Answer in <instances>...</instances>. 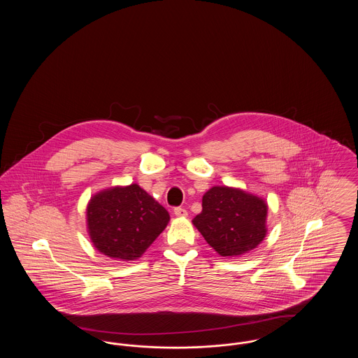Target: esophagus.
<instances>
[{
	"label": "esophagus",
	"instance_id": "34e87169",
	"mask_svg": "<svg viewBox=\"0 0 358 358\" xmlns=\"http://www.w3.org/2000/svg\"><path fill=\"white\" fill-rule=\"evenodd\" d=\"M174 215H176L177 217H187V212L184 208L178 206V208H174Z\"/></svg>",
	"mask_w": 358,
	"mask_h": 358
}]
</instances>
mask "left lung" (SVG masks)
<instances>
[{"mask_svg": "<svg viewBox=\"0 0 358 358\" xmlns=\"http://www.w3.org/2000/svg\"><path fill=\"white\" fill-rule=\"evenodd\" d=\"M267 203L240 187H213L203 196V210L192 222L220 256H240L267 235Z\"/></svg>", "mask_w": 358, "mask_h": 358, "instance_id": "obj_1", "label": "left lung"}]
</instances>
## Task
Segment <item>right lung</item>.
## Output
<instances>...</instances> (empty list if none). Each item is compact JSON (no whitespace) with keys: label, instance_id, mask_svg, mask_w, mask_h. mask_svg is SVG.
<instances>
[{"label":"right lung","instance_id":"add662e5","mask_svg":"<svg viewBox=\"0 0 358 358\" xmlns=\"http://www.w3.org/2000/svg\"><path fill=\"white\" fill-rule=\"evenodd\" d=\"M87 231L103 255L136 260L166 228L168 210L136 184L103 189L85 209Z\"/></svg>","mask_w":358,"mask_h":358}]
</instances>
